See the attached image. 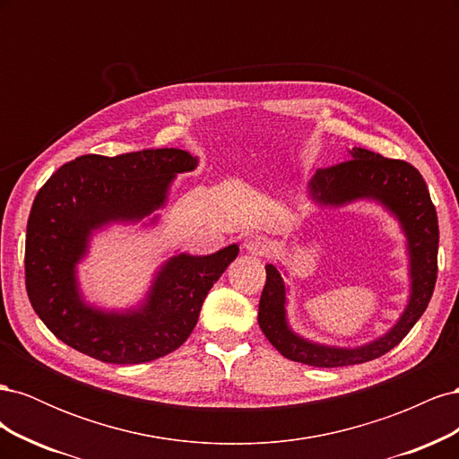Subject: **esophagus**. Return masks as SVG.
Wrapping results in <instances>:
<instances>
[{"instance_id":"34e87169","label":"esophagus","mask_w":459,"mask_h":459,"mask_svg":"<svg viewBox=\"0 0 459 459\" xmlns=\"http://www.w3.org/2000/svg\"><path fill=\"white\" fill-rule=\"evenodd\" d=\"M268 239L266 238H262V235H256V233H251V235H247L245 238V241H243V247L247 248L248 253H253V255H264L268 251Z\"/></svg>"}]
</instances>
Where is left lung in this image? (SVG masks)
Wrapping results in <instances>:
<instances>
[{
    "label": "left lung",
    "mask_w": 459,
    "mask_h": 459,
    "mask_svg": "<svg viewBox=\"0 0 459 459\" xmlns=\"http://www.w3.org/2000/svg\"><path fill=\"white\" fill-rule=\"evenodd\" d=\"M310 195L322 204L341 206L356 199L383 203L402 224L408 238L411 295L398 324L383 335L358 349L304 341L289 329L285 319V285L275 266H266V285L258 304V324L266 339L285 358L314 368H341L364 364L393 351L425 312L433 297L438 273V218L425 179L406 160L385 159L362 147L351 151V159L319 169L310 182Z\"/></svg>",
    "instance_id": "8db88e82"
}]
</instances>
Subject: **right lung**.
I'll return each instance as SVG.
<instances>
[{
	"label": "right lung",
	"mask_w": 459,
	"mask_h": 459,
	"mask_svg": "<svg viewBox=\"0 0 459 459\" xmlns=\"http://www.w3.org/2000/svg\"><path fill=\"white\" fill-rule=\"evenodd\" d=\"M195 166L197 159L182 149L82 155L41 186L26 226L24 280L32 308L55 337L107 364H145L187 341L208 290L238 256V245L208 256L170 258L147 302L126 314L88 307L74 268L91 230L157 211L174 176Z\"/></svg>",
	"instance_id": "add662e5"
}]
</instances>
